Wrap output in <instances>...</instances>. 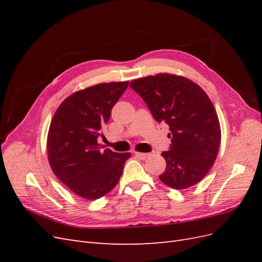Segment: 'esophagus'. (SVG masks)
Instances as JSON below:
<instances>
[{"label":"esophagus","mask_w":262,"mask_h":262,"mask_svg":"<svg viewBox=\"0 0 262 262\" xmlns=\"http://www.w3.org/2000/svg\"><path fill=\"white\" fill-rule=\"evenodd\" d=\"M134 155H136L137 157H139L140 160H146V158L148 157V154L146 153H140V152H134Z\"/></svg>","instance_id":"1"}]
</instances>
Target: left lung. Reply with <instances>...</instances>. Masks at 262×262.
Segmentation results:
<instances>
[{
    "mask_svg": "<svg viewBox=\"0 0 262 262\" xmlns=\"http://www.w3.org/2000/svg\"><path fill=\"white\" fill-rule=\"evenodd\" d=\"M131 89L145 101L157 122L169 125V150L162 156L165 185L187 189L201 181L216 160L221 128L212 101L199 85L184 76L161 73L138 78Z\"/></svg>",
    "mask_w": 262,
    "mask_h": 262,
    "instance_id": "obj_1",
    "label": "left lung"
}]
</instances>
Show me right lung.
I'll use <instances>...</instances> for the list:
<instances>
[{
	"label": "right lung",
	"instance_id": "1",
	"mask_svg": "<svg viewBox=\"0 0 262 262\" xmlns=\"http://www.w3.org/2000/svg\"><path fill=\"white\" fill-rule=\"evenodd\" d=\"M129 82L102 83L69 96L55 112L47 149L51 169L71 191L96 200L115 188L131 153L100 150L101 128Z\"/></svg>",
	"mask_w": 262,
	"mask_h": 262
}]
</instances>
